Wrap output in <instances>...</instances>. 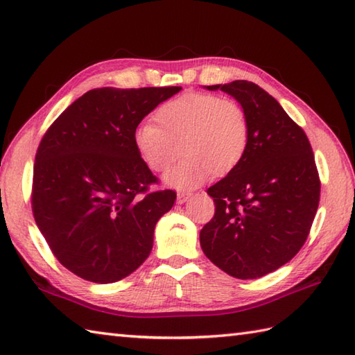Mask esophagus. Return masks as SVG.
<instances>
[{
    "label": "esophagus",
    "instance_id": "34e87169",
    "mask_svg": "<svg viewBox=\"0 0 355 355\" xmlns=\"http://www.w3.org/2000/svg\"><path fill=\"white\" fill-rule=\"evenodd\" d=\"M191 198V193L187 192H178L177 193V202L178 205H184V202Z\"/></svg>",
    "mask_w": 355,
    "mask_h": 355
}]
</instances>
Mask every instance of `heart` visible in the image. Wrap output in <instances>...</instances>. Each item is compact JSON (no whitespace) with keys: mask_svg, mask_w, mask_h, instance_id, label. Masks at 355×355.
I'll use <instances>...</instances> for the list:
<instances>
[{"mask_svg":"<svg viewBox=\"0 0 355 355\" xmlns=\"http://www.w3.org/2000/svg\"><path fill=\"white\" fill-rule=\"evenodd\" d=\"M155 125L143 123L132 143L153 172H164V184L189 191L212 175L224 177L244 160L250 141V120L241 103L216 94L187 93L166 102L154 114ZM180 149H178V146Z\"/></svg>","mask_w":355,"mask_h":355,"instance_id":"1","label":"heart"}]
</instances>
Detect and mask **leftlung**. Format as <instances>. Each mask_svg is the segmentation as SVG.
Returning a JSON list of instances; mask_svg holds the SVG:
<instances>
[{"label":"left lung","instance_id":"8db88e82","mask_svg":"<svg viewBox=\"0 0 355 355\" xmlns=\"http://www.w3.org/2000/svg\"><path fill=\"white\" fill-rule=\"evenodd\" d=\"M247 111L250 141L235 169L207 193L215 216L200 232L202 252L238 279H258L302 248L318 212L320 180L310 141L266 89L248 80L205 87Z\"/></svg>","mask_w":355,"mask_h":355}]
</instances>
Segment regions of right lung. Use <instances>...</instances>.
<instances>
[{
  "instance_id": "1",
  "label": "right lung",
  "mask_w": 355,
  "mask_h": 355,
  "mask_svg": "<svg viewBox=\"0 0 355 355\" xmlns=\"http://www.w3.org/2000/svg\"><path fill=\"white\" fill-rule=\"evenodd\" d=\"M182 87L97 88L74 101L42 137L33 169V216L56 259L71 273L112 284L153 250L157 221L173 191L157 182L134 148L139 123Z\"/></svg>"
}]
</instances>
